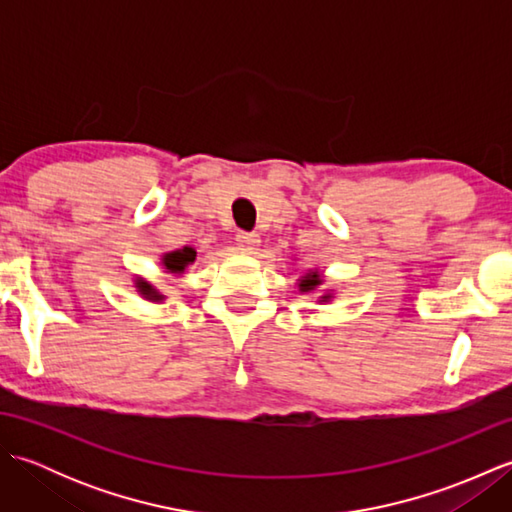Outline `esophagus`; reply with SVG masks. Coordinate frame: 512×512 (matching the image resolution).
<instances>
[{
    "instance_id": "34e87169",
    "label": "esophagus",
    "mask_w": 512,
    "mask_h": 512,
    "mask_svg": "<svg viewBox=\"0 0 512 512\" xmlns=\"http://www.w3.org/2000/svg\"><path fill=\"white\" fill-rule=\"evenodd\" d=\"M235 244L239 250H242V253H255L257 246L262 244V239H259L257 233H237Z\"/></svg>"
}]
</instances>
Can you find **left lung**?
I'll return each instance as SVG.
<instances>
[{
	"label": "left lung",
	"instance_id": "1",
	"mask_svg": "<svg viewBox=\"0 0 512 512\" xmlns=\"http://www.w3.org/2000/svg\"><path fill=\"white\" fill-rule=\"evenodd\" d=\"M314 286H319V279H317V273H312L308 277H303V281L299 284V288L306 292V290H312Z\"/></svg>",
	"mask_w": 512,
	"mask_h": 512
}]
</instances>
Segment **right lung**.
Segmentation results:
<instances>
[{
  "mask_svg": "<svg viewBox=\"0 0 512 512\" xmlns=\"http://www.w3.org/2000/svg\"><path fill=\"white\" fill-rule=\"evenodd\" d=\"M195 259V250L193 248H182V250H176V253L167 255V268L169 270H184V266L191 264ZM143 288H149V286H143Z\"/></svg>",
  "mask_w": 512,
  "mask_h": 512,
  "instance_id": "obj_1",
  "label": "right lung"
}]
</instances>
